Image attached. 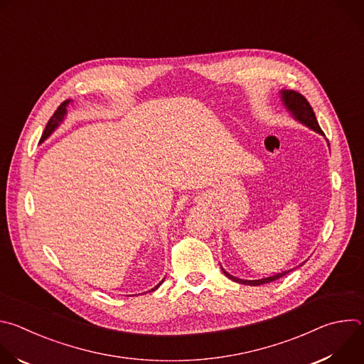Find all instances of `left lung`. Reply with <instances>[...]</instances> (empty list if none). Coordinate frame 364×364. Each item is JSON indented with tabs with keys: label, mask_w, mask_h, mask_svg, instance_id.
Listing matches in <instances>:
<instances>
[{
	"label": "left lung",
	"mask_w": 364,
	"mask_h": 364,
	"mask_svg": "<svg viewBox=\"0 0 364 364\" xmlns=\"http://www.w3.org/2000/svg\"><path fill=\"white\" fill-rule=\"evenodd\" d=\"M282 100L285 103L287 109L295 117V119H298L299 122H302L304 125H306L308 128L314 129L320 134L324 135V132L321 131L318 122H317V118H316V114L313 111V108H311L309 102L298 92L295 90H282ZM292 271V269H291ZM225 275L228 278H230L232 281L235 282H239V284H243V285H262V284H268V282H272V281H277L279 278H282L284 275H287L289 271L287 272H282V274H277L274 277H269V278H264V279H256V281H245V279H239V278H235L232 275H229L226 271H223Z\"/></svg>",
	"instance_id": "1"
}]
</instances>
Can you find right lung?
Masks as SVG:
<instances>
[{"mask_svg":"<svg viewBox=\"0 0 364 364\" xmlns=\"http://www.w3.org/2000/svg\"><path fill=\"white\" fill-rule=\"evenodd\" d=\"M69 102H70V100H65L63 103H60V107L55 111L53 117H51V118L48 119V122H47L46 128H44V132H43V135H41V139H40V141H44V139H46L51 132H53V131L59 127V124L63 121V118H65V115H66V107L69 105ZM163 282H164V279H163L157 287L152 288V291L157 289Z\"/></svg>","mask_w":364,"mask_h":364,"instance_id":"add662e5","label":"right lung"}]
</instances>
